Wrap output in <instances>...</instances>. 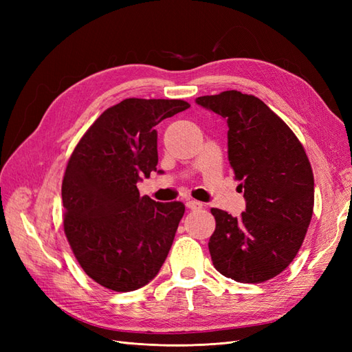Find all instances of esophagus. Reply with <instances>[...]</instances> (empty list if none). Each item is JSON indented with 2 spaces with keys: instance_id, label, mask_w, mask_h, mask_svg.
<instances>
[{
  "instance_id": "esophagus-1",
  "label": "esophagus",
  "mask_w": 352,
  "mask_h": 352,
  "mask_svg": "<svg viewBox=\"0 0 352 352\" xmlns=\"http://www.w3.org/2000/svg\"><path fill=\"white\" fill-rule=\"evenodd\" d=\"M186 207L190 210H201L202 208V202L195 201V199H186Z\"/></svg>"
}]
</instances>
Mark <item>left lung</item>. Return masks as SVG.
I'll list each match as a JSON object with an SVG mask.
<instances>
[{
    "mask_svg": "<svg viewBox=\"0 0 352 352\" xmlns=\"http://www.w3.org/2000/svg\"><path fill=\"white\" fill-rule=\"evenodd\" d=\"M195 102L228 122L229 163L247 201L241 217L211 208L212 264L241 283L269 280L292 263L311 221V164L289 126L254 95L225 91Z\"/></svg>",
    "mask_w": 352,
    "mask_h": 352,
    "instance_id": "left-lung-1",
    "label": "left lung"
}]
</instances>
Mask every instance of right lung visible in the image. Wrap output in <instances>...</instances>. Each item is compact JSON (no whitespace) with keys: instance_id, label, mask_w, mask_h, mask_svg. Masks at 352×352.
<instances>
[{"instance_id":"right-lung-1","label":"right lung","mask_w":352,"mask_h":352,"mask_svg":"<svg viewBox=\"0 0 352 352\" xmlns=\"http://www.w3.org/2000/svg\"><path fill=\"white\" fill-rule=\"evenodd\" d=\"M186 109L182 100H123L94 122L69 158L66 238L83 272L107 289L150 283L172 248L184 202L141 197L136 184L157 172L155 124Z\"/></svg>"}]
</instances>
